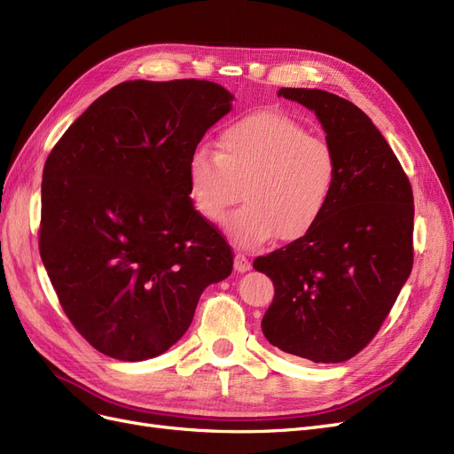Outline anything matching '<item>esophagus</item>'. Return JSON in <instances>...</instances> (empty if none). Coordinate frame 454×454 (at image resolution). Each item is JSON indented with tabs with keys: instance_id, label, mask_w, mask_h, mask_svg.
Returning <instances> with one entry per match:
<instances>
[{
	"instance_id": "34e87169",
	"label": "esophagus",
	"mask_w": 454,
	"mask_h": 454,
	"mask_svg": "<svg viewBox=\"0 0 454 454\" xmlns=\"http://www.w3.org/2000/svg\"><path fill=\"white\" fill-rule=\"evenodd\" d=\"M250 259L246 257L244 254H237L235 255V270L237 272H246V270H250Z\"/></svg>"
}]
</instances>
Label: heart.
I'll use <instances>...</instances> for the list:
<instances>
[{"instance_id": "1", "label": "heart", "mask_w": 454, "mask_h": 454, "mask_svg": "<svg viewBox=\"0 0 454 454\" xmlns=\"http://www.w3.org/2000/svg\"><path fill=\"white\" fill-rule=\"evenodd\" d=\"M217 151L199 147L187 160L189 197L208 223H227L229 239L259 248L277 237L305 239L333 199L339 167L333 149L278 109L246 114L217 134Z\"/></svg>"}]
</instances>
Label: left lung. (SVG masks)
I'll use <instances>...</instances> for the list:
<instances>
[{"instance_id": "1", "label": "left lung", "mask_w": 454, "mask_h": 454, "mask_svg": "<svg viewBox=\"0 0 454 454\" xmlns=\"http://www.w3.org/2000/svg\"><path fill=\"white\" fill-rule=\"evenodd\" d=\"M312 109L339 177L305 239L254 261L274 284L261 322L272 347L316 364L365 348L413 269V189L388 142L358 106L318 89H280Z\"/></svg>"}]
</instances>
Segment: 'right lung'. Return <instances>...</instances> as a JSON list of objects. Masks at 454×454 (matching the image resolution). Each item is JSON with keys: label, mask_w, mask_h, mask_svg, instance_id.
I'll return each instance as SVG.
<instances>
[{"label": "right lung", "mask_w": 454, "mask_h": 454, "mask_svg": "<svg viewBox=\"0 0 454 454\" xmlns=\"http://www.w3.org/2000/svg\"><path fill=\"white\" fill-rule=\"evenodd\" d=\"M212 81H125L52 147L41 184L39 254L60 305L115 360L167 352L232 250L189 197L187 160L231 112Z\"/></svg>", "instance_id": "1"}]
</instances>
